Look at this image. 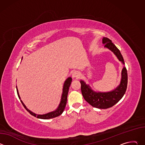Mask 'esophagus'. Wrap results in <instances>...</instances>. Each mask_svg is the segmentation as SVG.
Here are the masks:
<instances>
[{
    "label": "esophagus",
    "instance_id": "obj_1",
    "mask_svg": "<svg viewBox=\"0 0 145 145\" xmlns=\"http://www.w3.org/2000/svg\"><path fill=\"white\" fill-rule=\"evenodd\" d=\"M72 76L74 78H78L80 77V73L77 71H74L72 74Z\"/></svg>",
    "mask_w": 145,
    "mask_h": 145
}]
</instances>
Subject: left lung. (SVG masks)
Returning <instances> with one entry per match:
<instances>
[{
  "instance_id": "left-lung-1",
  "label": "left lung",
  "mask_w": 145,
  "mask_h": 145,
  "mask_svg": "<svg viewBox=\"0 0 145 145\" xmlns=\"http://www.w3.org/2000/svg\"><path fill=\"white\" fill-rule=\"evenodd\" d=\"M103 44H105V47L110 49L117 57L118 59L125 64V62L120 50L112 42V40L108 38H103ZM127 72L126 68L124 66L121 71V78L120 84L114 90L110 92H100L93 91L89 85L81 80V90L84 99L92 107L106 109L114 106L125 95L127 86Z\"/></svg>"
}]
</instances>
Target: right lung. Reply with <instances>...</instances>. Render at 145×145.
<instances>
[{
    "label": "right lung",
    "instance_id": "1",
    "mask_svg": "<svg viewBox=\"0 0 145 145\" xmlns=\"http://www.w3.org/2000/svg\"><path fill=\"white\" fill-rule=\"evenodd\" d=\"M72 78L68 77L65 81L64 84V87H63V94H62L61 96V99L60 101V103L58 107V108L54 111L49 112L48 114H44V115H38V114H35V113L31 112V111H30L29 109H27L26 107V106L24 105V103H23V101L20 100V101H21L22 105L24 106V107H25V108L33 116L37 117V118L39 119H51V118H54L55 117L58 116L62 114V113L63 112L66 105H67V97H68V91H69V87L71 86V82H72ZM16 91H17V94L19 98V99H20V96L19 95V92H18V90L17 88V87L16 86Z\"/></svg>",
    "mask_w": 145,
    "mask_h": 145
}]
</instances>
